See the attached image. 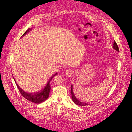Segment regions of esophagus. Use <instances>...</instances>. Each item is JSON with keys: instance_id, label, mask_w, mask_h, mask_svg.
<instances>
[{"instance_id": "esophagus-1", "label": "esophagus", "mask_w": 132, "mask_h": 132, "mask_svg": "<svg viewBox=\"0 0 132 132\" xmlns=\"http://www.w3.org/2000/svg\"><path fill=\"white\" fill-rule=\"evenodd\" d=\"M65 73L67 77H70L71 76H72V74H73V71L72 70H71V69H68V70H66Z\"/></svg>"}]
</instances>
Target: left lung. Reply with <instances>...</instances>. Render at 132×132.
Instances as JSON below:
<instances>
[{
	"instance_id": "left-lung-1",
	"label": "left lung",
	"mask_w": 132,
	"mask_h": 132,
	"mask_svg": "<svg viewBox=\"0 0 132 132\" xmlns=\"http://www.w3.org/2000/svg\"><path fill=\"white\" fill-rule=\"evenodd\" d=\"M113 48L115 50H116L118 52H119V48L118 46L117 43L115 41H114L113 42ZM71 95H72V101L74 102V103L75 104H76L77 105H79V106H85L86 105H88L89 104L86 103H84V102H82L81 101H80L77 97H76V96H75L74 92H73V85H71Z\"/></svg>"
}]
</instances>
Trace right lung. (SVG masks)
I'll use <instances>...</instances> for the list:
<instances>
[{"instance_id": "1", "label": "right lung", "mask_w": 132, "mask_h": 132, "mask_svg": "<svg viewBox=\"0 0 132 132\" xmlns=\"http://www.w3.org/2000/svg\"><path fill=\"white\" fill-rule=\"evenodd\" d=\"M31 30H32V29L31 28H29L23 34V35L21 36V37H23L25 35H26L28 32H29ZM57 74V73H55L54 75H53L52 76V77L49 79V80H48V81L47 82V84L45 86V87H44V88L43 90H40L39 92H37L36 93H28L27 92L24 91L22 89H21V88H20V86L18 85L15 79L14 78H13V79L15 81V84L17 86L18 89L19 90L20 93L21 94V95L24 97L26 99L30 101L31 102L38 104V103H42V102H44L45 100H46L48 98V96H49L50 90L51 89V87L50 85V81Z\"/></svg>"}]
</instances>
